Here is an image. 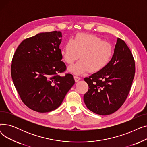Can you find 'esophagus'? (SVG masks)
<instances>
[{"mask_svg":"<svg viewBox=\"0 0 147 147\" xmlns=\"http://www.w3.org/2000/svg\"><path fill=\"white\" fill-rule=\"evenodd\" d=\"M74 80H75V82H78V81H79V80H80V78H79V77L76 76H74Z\"/></svg>","mask_w":147,"mask_h":147,"instance_id":"esophagus-1","label":"esophagus"}]
</instances>
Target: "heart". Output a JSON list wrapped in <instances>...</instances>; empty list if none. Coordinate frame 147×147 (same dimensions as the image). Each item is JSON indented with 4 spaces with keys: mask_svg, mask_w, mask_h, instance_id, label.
Returning <instances> with one entry per match:
<instances>
[{
    "mask_svg": "<svg viewBox=\"0 0 147 147\" xmlns=\"http://www.w3.org/2000/svg\"><path fill=\"white\" fill-rule=\"evenodd\" d=\"M60 54L68 64H73L80 56V60L68 68L71 73L80 75L88 71L96 73L102 70L110 63L113 48L110 43L95 35L78 33L65 43Z\"/></svg>",
    "mask_w": 147,
    "mask_h": 147,
    "instance_id": "b5f03b06",
    "label": "heart"
}]
</instances>
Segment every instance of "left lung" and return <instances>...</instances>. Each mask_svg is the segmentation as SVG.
<instances>
[{
	"label": "left lung",
	"instance_id": "1",
	"mask_svg": "<svg viewBox=\"0 0 147 147\" xmlns=\"http://www.w3.org/2000/svg\"><path fill=\"white\" fill-rule=\"evenodd\" d=\"M135 73L132 53L126 43L118 38L109 64L84 79L89 86L83 96L88 109L99 115H109L118 110L127 97Z\"/></svg>",
	"mask_w": 147,
	"mask_h": 147
}]
</instances>
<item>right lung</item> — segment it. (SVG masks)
<instances>
[{"label": "right lung", "instance_id": "1", "mask_svg": "<svg viewBox=\"0 0 147 147\" xmlns=\"http://www.w3.org/2000/svg\"><path fill=\"white\" fill-rule=\"evenodd\" d=\"M62 33H41L23 40L15 51L11 76L18 93L29 109L47 113L61 105L75 83L71 74L59 75L66 69L61 61L59 45Z\"/></svg>", "mask_w": 147, "mask_h": 147}]
</instances>
